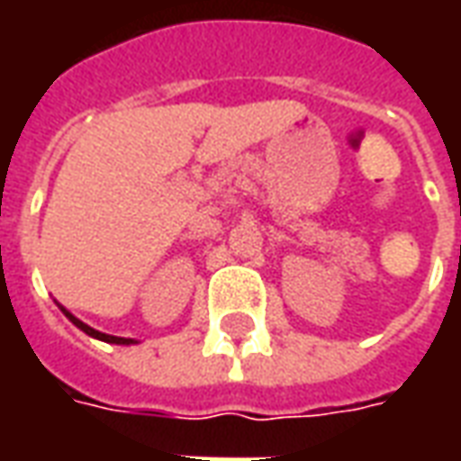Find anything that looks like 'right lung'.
<instances>
[{
  "label": "right lung",
  "instance_id": "add662e5",
  "mask_svg": "<svg viewBox=\"0 0 461 461\" xmlns=\"http://www.w3.org/2000/svg\"><path fill=\"white\" fill-rule=\"evenodd\" d=\"M61 311H64L66 319L71 321V323H74L76 329H81V330H84V333H88L91 339L105 340V343H115V346H131V343H135V340H132V339H118V336H108V333H101V330H95V329H91V326H86L84 321L76 319L74 313H68V311H66L64 306H61Z\"/></svg>",
  "mask_w": 461,
  "mask_h": 461
}]
</instances>
